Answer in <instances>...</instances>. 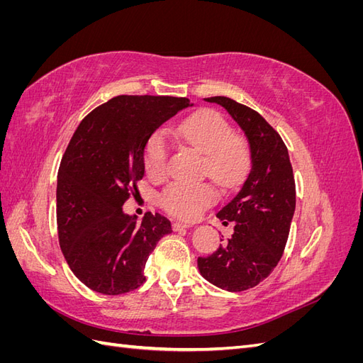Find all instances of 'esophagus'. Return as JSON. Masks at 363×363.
Listing matches in <instances>:
<instances>
[{
    "label": "esophagus",
    "instance_id": "obj_1",
    "mask_svg": "<svg viewBox=\"0 0 363 363\" xmlns=\"http://www.w3.org/2000/svg\"><path fill=\"white\" fill-rule=\"evenodd\" d=\"M191 227V224H188V223H180V221H175L174 224H172V228L175 230V232H182V230H186V228H189Z\"/></svg>",
    "mask_w": 363,
    "mask_h": 363
}]
</instances>
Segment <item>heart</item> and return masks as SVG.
Segmentation results:
<instances>
[{
    "label": "heart",
    "mask_w": 363,
    "mask_h": 363,
    "mask_svg": "<svg viewBox=\"0 0 363 363\" xmlns=\"http://www.w3.org/2000/svg\"><path fill=\"white\" fill-rule=\"evenodd\" d=\"M177 133L186 144L204 152V172L218 184L233 188L245 179L251 164L250 148L221 115L213 111L196 112L182 121ZM144 164L152 179L167 174L168 142L160 133L147 140ZM215 189L207 183L175 182L164 189L162 204L175 216L195 218L204 206L215 200Z\"/></svg>",
    "instance_id": "heart-1"
}]
</instances>
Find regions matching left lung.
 <instances>
[{
    "mask_svg": "<svg viewBox=\"0 0 363 363\" xmlns=\"http://www.w3.org/2000/svg\"><path fill=\"white\" fill-rule=\"evenodd\" d=\"M204 101L223 106L242 128L251 169L236 195L216 213L224 225L233 223V235L196 263L208 283L240 292L267 279L283 255L295 212L294 172L286 145L257 112L227 96Z\"/></svg>",
    "mask_w": 363,
    "mask_h": 363,
    "instance_id": "8db88e82",
    "label": "left lung"
}]
</instances>
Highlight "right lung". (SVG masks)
<instances>
[{"instance_id":"add662e5","label":"right lung","mask_w":363,"mask_h":363,"mask_svg":"<svg viewBox=\"0 0 363 363\" xmlns=\"http://www.w3.org/2000/svg\"><path fill=\"white\" fill-rule=\"evenodd\" d=\"M192 106L188 98L119 95L98 106L72 135L57 174L59 244L71 271L104 295L138 289L145 263L171 221L147 213L138 223L123 206L144 177V150L155 131Z\"/></svg>"}]
</instances>
